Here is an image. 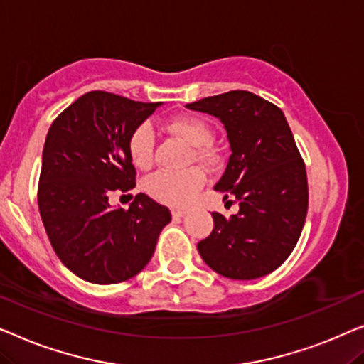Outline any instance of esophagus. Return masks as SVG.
<instances>
[{
	"mask_svg": "<svg viewBox=\"0 0 364 364\" xmlns=\"http://www.w3.org/2000/svg\"><path fill=\"white\" fill-rule=\"evenodd\" d=\"M171 214H173V218L180 219V218L184 216V214H186V211H184V209H180V208H173L171 209Z\"/></svg>",
	"mask_w": 364,
	"mask_h": 364,
	"instance_id": "1",
	"label": "esophagus"
}]
</instances>
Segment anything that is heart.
<instances>
[{"instance_id":"1","label":"heart","mask_w":364,"mask_h":364,"mask_svg":"<svg viewBox=\"0 0 364 364\" xmlns=\"http://www.w3.org/2000/svg\"><path fill=\"white\" fill-rule=\"evenodd\" d=\"M165 129L173 136H178L191 146V155H189L191 161L209 166L216 160V153L209 145L213 140V130L208 122L194 115H180L168 120ZM155 143V129L150 122H140L133 127L127 140V151L133 165L140 170L150 168ZM201 183L203 176L196 168H189L184 171H156L145 181V191L148 196L160 203L171 204V206H186L193 201Z\"/></svg>"}]
</instances>
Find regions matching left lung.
<instances>
[{"instance_id":"obj_1","label":"left lung","mask_w":364,"mask_h":364,"mask_svg":"<svg viewBox=\"0 0 364 364\" xmlns=\"http://www.w3.org/2000/svg\"><path fill=\"white\" fill-rule=\"evenodd\" d=\"M186 107L224 124L232 153L214 189L239 203L231 219L213 213V232L198 242L199 254L228 279L264 277L291 254L309 209L305 163L284 112L247 90L206 97Z\"/></svg>"}]
</instances>
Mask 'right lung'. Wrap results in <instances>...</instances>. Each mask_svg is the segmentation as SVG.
Here are the masks:
<instances>
[{"label":"right lung","mask_w":364,"mask_h":364,"mask_svg":"<svg viewBox=\"0 0 364 364\" xmlns=\"http://www.w3.org/2000/svg\"><path fill=\"white\" fill-rule=\"evenodd\" d=\"M158 105L92 90L60 112L46 136L38 184L41 219L60 262L87 282L135 277L171 221L170 209L143 193L129 209L109 204L114 191L135 188L127 140Z\"/></svg>","instance_id":"1"}]
</instances>
